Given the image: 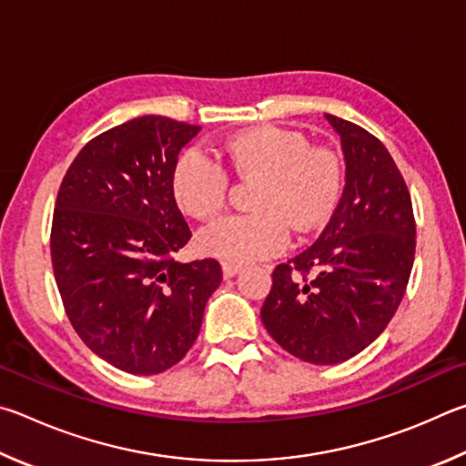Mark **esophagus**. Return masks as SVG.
<instances>
[{
	"label": "esophagus",
	"mask_w": 466,
	"mask_h": 466,
	"mask_svg": "<svg viewBox=\"0 0 466 466\" xmlns=\"http://www.w3.org/2000/svg\"><path fill=\"white\" fill-rule=\"evenodd\" d=\"M239 272H241V266L239 264L223 262V276H225V279H233V276H238Z\"/></svg>",
	"instance_id": "1"
}]
</instances>
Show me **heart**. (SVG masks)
I'll use <instances>...</instances> for the list:
<instances>
[{
    "instance_id": "heart-1",
    "label": "heart",
    "mask_w": 466,
    "mask_h": 466,
    "mask_svg": "<svg viewBox=\"0 0 466 466\" xmlns=\"http://www.w3.org/2000/svg\"><path fill=\"white\" fill-rule=\"evenodd\" d=\"M233 169L243 177H262L249 215H231L202 228L204 254L228 262H258L289 246V227L309 233L325 223L341 194V163L336 153L311 147L305 135L280 127H258L227 138ZM177 207L194 218L223 210L228 192L225 167L200 147L179 155L171 174Z\"/></svg>"
}]
</instances>
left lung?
<instances>
[{"label": "left lung", "mask_w": 466, "mask_h": 466, "mask_svg": "<svg viewBox=\"0 0 466 466\" xmlns=\"http://www.w3.org/2000/svg\"><path fill=\"white\" fill-rule=\"evenodd\" d=\"M325 118L344 151V194L319 239L276 266L259 313L276 344L311 364L344 362L385 331L415 256L411 196L390 153L354 122Z\"/></svg>", "instance_id": "1"}]
</instances>
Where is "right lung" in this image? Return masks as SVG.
I'll return each mask as SVG.
<instances>
[{
    "mask_svg": "<svg viewBox=\"0 0 466 466\" xmlns=\"http://www.w3.org/2000/svg\"><path fill=\"white\" fill-rule=\"evenodd\" d=\"M198 130L153 114L106 130L56 194L51 258L65 311L94 354L130 374L182 360L223 280L217 259H174L192 233L171 174Z\"/></svg>",
    "mask_w": 466,
    "mask_h": 466,
    "instance_id": "1",
    "label": "right lung"
}]
</instances>
